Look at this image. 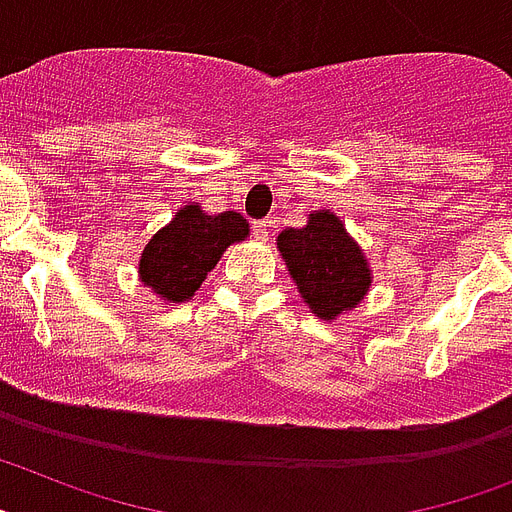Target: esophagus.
<instances>
[{"label": "esophagus", "mask_w": 512, "mask_h": 512, "mask_svg": "<svg viewBox=\"0 0 512 512\" xmlns=\"http://www.w3.org/2000/svg\"><path fill=\"white\" fill-rule=\"evenodd\" d=\"M253 238L261 240V243H266V240L272 238V222H269V219H264V222H253Z\"/></svg>", "instance_id": "34e87169"}]
</instances>
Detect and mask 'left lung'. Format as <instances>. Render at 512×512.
<instances>
[{
    "label": "left lung",
    "instance_id": "8db88e82",
    "mask_svg": "<svg viewBox=\"0 0 512 512\" xmlns=\"http://www.w3.org/2000/svg\"><path fill=\"white\" fill-rule=\"evenodd\" d=\"M277 251L303 303L324 322L348 314L369 295V259L335 211H314L303 227L282 230Z\"/></svg>",
    "mask_w": 512,
    "mask_h": 512
}]
</instances>
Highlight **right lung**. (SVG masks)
Here are the masks:
<instances>
[{
  "instance_id": "right-lung-1",
  "label": "right lung",
  "mask_w": 512,
  "mask_h": 512,
  "mask_svg": "<svg viewBox=\"0 0 512 512\" xmlns=\"http://www.w3.org/2000/svg\"><path fill=\"white\" fill-rule=\"evenodd\" d=\"M248 222L238 211L206 214L198 204L175 211L170 225L156 230L138 261V280L159 301H190L222 253L248 238Z\"/></svg>"
}]
</instances>
